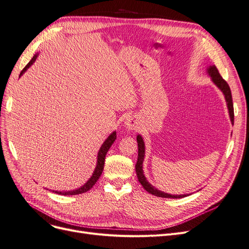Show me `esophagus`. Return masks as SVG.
Instances as JSON below:
<instances>
[{
    "mask_svg": "<svg viewBox=\"0 0 249 249\" xmlns=\"http://www.w3.org/2000/svg\"><path fill=\"white\" fill-rule=\"evenodd\" d=\"M124 124H125V125H126L128 130H135V128L138 127V122H137V119L134 118V117L126 118V121H125Z\"/></svg>",
    "mask_w": 249,
    "mask_h": 249,
    "instance_id": "esophagus-1",
    "label": "esophagus"
}]
</instances>
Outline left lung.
Returning a JSON list of instances; mask_svg holds the SVG:
<instances>
[{"mask_svg": "<svg viewBox=\"0 0 249 249\" xmlns=\"http://www.w3.org/2000/svg\"><path fill=\"white\" fill-rule=\"evenodd\" d=\"M207 73L210 74V76L212 77L213 83L223 92V94L225 96V99H226L228 109H229V115H230L231 123L234 124V107H233L232 94H231L230 87H229L227 82L221 76L220 72H218V71H217V68L214 65H211L210 67H207ZM137 143H138V160H137V163H136V173H137V177H138L139 182L141 183V185L143 186L145 190L150 194L154 195V196L162 197V198H183V197H186L187 196L186 194L172 195V194H168V193H164L160 190H158V189L153 187L150 183L147 181V178L144 176V172H143V161H144V156H145V144H144L142 136H140V135L137 136Z\"/></svg>", "mask_w": 249, "mask_h": 249, "instance_id": "8db88e82", "label": "left lung"}]
</instances>
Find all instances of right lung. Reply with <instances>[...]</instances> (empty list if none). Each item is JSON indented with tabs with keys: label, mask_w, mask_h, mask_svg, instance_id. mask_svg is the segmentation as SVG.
Returning <instances> with one entry per match:
<instances>
[{
	"label": "right lung",
	"mask_w": 249,
	"mask_h": 249,
	"mask_svg": "<svg viewBox=\"0 0 249 249\" xmlns=\"http://www.w3.org/2000/svg\"><path fill=\"white\" fill-rule=\"evenodd\" d=\"M37 55H38V54H36V55L32 58V60L29 61V62L27 63V65L22 69V71L20 72V75H19V76H21V75L27 71V68H29V67H31V66L35 63ZM115 139H116V132H113L110 136H109V137L106 139L105 142L102 144V146H101V148H100V150H99V152H98V156H97V165H96V167H95V171H94L92 177H91L90 178H89V181H88L84 186H82L81 188L76 189V190H72V191H64V192H61V191H53V192H55V193H57V194H60V195H77V194L85 193V192L90 190V189H92L93 186H94V185L96 184V182L98 181V178H100L102 172H103L105 156H106V154H107V152H108V150H109V148L111 147V145H112L113 142L115 141Z\"/></svg>",
	"instance_id": "right-lung-1"
}]
</instances>
